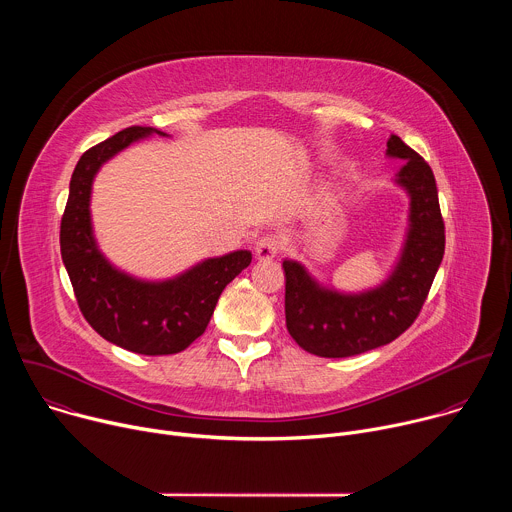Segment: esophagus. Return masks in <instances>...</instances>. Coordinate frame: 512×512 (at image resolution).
Returning a JSON list of instances; mask_svg holds the SVG:
<instances>
[{
  "label": "esophagus",
  "mask_w": 512,
  "mask_h": 512,
  "mask_svg": "<svg viewBox=\"0 0 512 512\" xmlns=\"http://www.w3.org/2000/svg\"><path fill=\"white\" fill-rule=\"evenodd\" d=\"M279 251H281V239L277 235H273V233H267V235L259 237V241L255 243V255L261 261L273 259Z\"/></svg>",
  "instance_id": "1"
}]
</instances>
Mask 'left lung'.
<instances>
[{"label":"left lung","instance_id":"1","mask_svg":"<svg viewBox=\"0 0 512 512\" xmlns=\"http://www.w3.org/2000/svg\"><path fill=\"white\" fill-rule=\"evenodd\" d=\"M387 154L403 158L397 182L411 196V229L393 275L377 289L342 296L320 287L296 261H283L285 326L304 350L344 358L393 342L419 316L444 259L446 227L429 164L399 135Z\"/></svg>","mask_w":512,"mask_h":512}]
</instances>
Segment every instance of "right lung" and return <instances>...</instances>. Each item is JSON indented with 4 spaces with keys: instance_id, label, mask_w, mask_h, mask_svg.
Masks as SVG:
<instances>
[{
    "instance_id": "1",
    "label": "right lung",
    "mask_w": 512,
    "mask_h": 512,
    "mask_svg": "<svg viewBox=\"0 0 512 512\" xmlns=\"http://www.w3.org/2000/svg\"><path fill=\"white\" fill-rule=\"evenodd\" d=\"M166 135L131 125L87 150L70 178L60 221V253L85 320L105 340L145 356L176 354L206 330L223 289L251 263L249 251L206 259L184 275L145 283L113 269L99 253L89 216L99 166L139 137Z\"/></svg>"
}]
</instances>
